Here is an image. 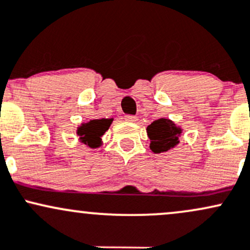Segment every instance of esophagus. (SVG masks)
<instances>
[{
  "label": "esophagus",
  "instance_id": "34e87169",
  "mask_svg": "<svg viewBox=\"0 0 250 250\" xmlns=\"http://www.w3.org/2000/svg\"><path fill=\"white\" fill-rule=\"evenodd\" d=\"M125 120H127V122H131V123H136L138 122V118L136 116H131V114H128V116H125Z\"/></svg>",
  "mask_w": 250,
  "mask_h": 250
}]
</instances>
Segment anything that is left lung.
Returning a JSON list of instances; mask_svg holds the SVG:
<instances>
[{"label":"left lung","instance_id":"1","mask_svg":"<svg viewBox=\"0 0 250 250\" xmlns=\"http://www.w3.org/2000/svg\"><path fill=\"white\" fill-rule=\"evenodd\" d=\"M150 138V148L155 153L165 152L178 144V137L181 136L182 128L176 126L170 119L161 118L157 119L146 128Z\"/></svg>","mask_w":250,"mask_h":250}]
</instances>
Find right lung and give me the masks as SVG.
<instances>
[{"instance_id": "add662e5", "label": "right lung", "mask_w": 250, "mask_h": 250, "mask_svg": "<svg viewBox=\"0 0 250 250\" xmlns=\"http://www.w3.org/2000/svg\"><path fill=\"white\" fill-rule=\"evenodd\" d=\"M113 119H93L88 123L81 124L78 127L77 134L81 143L88 145L89 147H98L102 144V136L108 130Z\"/></svg>"}]
</instances>
